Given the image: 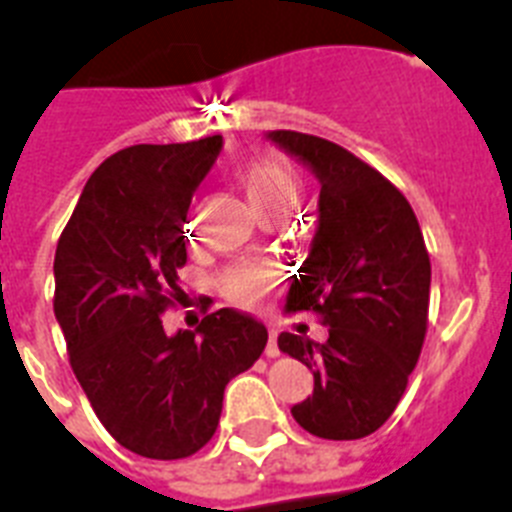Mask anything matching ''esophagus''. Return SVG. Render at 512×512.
<instances>
[{"label": "esophagus", "instance_id": "esophagus-1", "mask_svg": "<svg viewBox=\"0 0 512 512\" xmlns=\"http://www.w3.org/2000/svg\"><path fill=\"white\" fill-rule=\"evenodd\" d=\"M265 353L267 356H278L280 353V348H278V331H275V328H270V341H267V348H265Z\"/></svg>", "mask_w": 512, "mask_h": 512}]
</instances>
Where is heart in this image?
Segmentation results:
<instances>
[{"label": "heart", "mask_w": 512, "mask_h": 512, "mask_svg": "<svg viewBox=\"0 0 512 512\" xmlns=\"http://www.w3.org/2000/svg\"><path fill=\"white\" fill-rule=\"evenodd\" d=\"M237 179H240L242 189H245L247 199H250L257 214L267 212V209H285V212H290L300 197L298 176L275 159L245 161L237 169ZM270 283L272 275L265 267L237 265L224 278V293L234 303L255 305L270 290Z\"/></svg>", "instance_id": "heart-1"}]
</instances>
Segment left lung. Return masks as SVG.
I'll return each mask as SVG.
<instances>
[{
    "label": "left lung",
    "instance_id": "left-lung-1",
    "mask_svg": "<svg viewBox=\"0 0 512 512\" xmlns=\"http://www.w3.org/2000/svg\"><path fill=\"white\" fill-rule=\"evenodd\" d=\"M321 184L318 227L285 310L323 315L328 341L280 333L278 346L313 371L295 422L323 439H361L394 414L422 353L429 265L412 207L389 179L326 138L270 131Z\"/></svg>",
    "mask_w": 512,
    "mask_h": 512
}]
</instances>
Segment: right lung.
<instances>
[{
  "mask_svg": "<svg viewBox=\"0 0 512 512\" xmlns=\"http://www.w3.org/2000/svg\"><path fill=\"white\" fill-rule=\"evenodd\" d=\"M222 143H138L108 156L57 242L55 318L70 366L111 437L148 460L202 450L224 386L267 343V328L234 308L204 315L194 331L166 333L161 321L181 298V224Z\"/></svg>",
  "mask_w": 512,
  "mask_h": 512,
  "instance_id": "add662e5",
  "label": "right lung"
}]
</instances>
